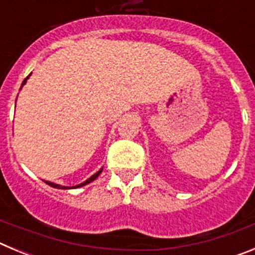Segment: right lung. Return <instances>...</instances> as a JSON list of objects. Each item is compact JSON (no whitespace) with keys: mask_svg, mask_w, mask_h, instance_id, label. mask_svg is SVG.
Returning <instances> with one entry per match:
<instances>
[{"mask_svg":"<svg viewBox=\"0 0 255 255\" xmlns=\"http://www.w3.org/2000/svg\"><path fill=\"white\" fill-rule=\"evenodd\" d=\"M30 75H31V74H29V75L26 76L25 79H24V82H22V84H21V87H20V89H21V88L24 87V85H25L26 80H28L29 76H30ZM102 170H103V167L101 168L100 171H97V172L94 173V175H92V176L89 177V179L85 180L84 182H82V184H78V185H75V186H64V185H58V184H55V182H51V181H46V184H48L49 186H52V188H56V189H75V188H80V186H84V185H87V184H89V182L94 181V180H96L97 177L100 176V173L102 172Z\"/></svg>","mask_w":255,"mask_h":255,"instance_id":"obj_1","label":"right lung"}]
</instances>
